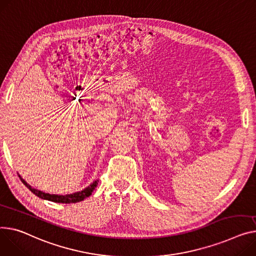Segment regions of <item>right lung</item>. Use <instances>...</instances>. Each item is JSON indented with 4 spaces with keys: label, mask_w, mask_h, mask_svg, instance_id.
Returning a JSON list of instances; mask_svg holds the SVG:
<instances>
[{
    "label": "right lung",
    "mask_w": 256,
    "mask_h": 256,
    "mask_svg": "<svg viewBox=\"0 0 256 256\" xmlns=\"http://www.w3.org/2000/svg\"><path fill=\"white\" fill-rule=\"evenodd\" d=\"M20 176V175H18ZM22 182L28 187V188L35 194L37 196L38 198H43V200H50V202H62V204H71V202H81L83 200L84 198H88L92 192L94 190V188L98 185V180H96L94 181L90 186H88L86 188H84L83 190L81 192H75V194H66V196H62V194H46V192H43L41 190H38L36 188H32V187L28 184L20 176Z\"/></svg>",
    "instance_id": "right-lung-1"
}]
</instances>
